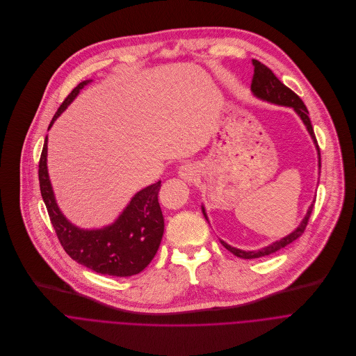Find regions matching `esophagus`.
Segmentation results:
<instances>
[{"label": "esophagus", "mask_w": 356, "mask_h": 356, "mask_svg": "<svg viewBox=\"0 0 356 356\" xmlns=\"http://www.w3.org/2000/svg\"><path fill=\"white\" fill-rule=\"evenodd\" d=\"M178 174H179V177H181L184 181H186V182L191 184V182H193L195 178L197 177V167H196L195 164H192V163H185V164H182V165L179 167Z\"/></svg>", "instance_id": "obj_1"}]
</instances>
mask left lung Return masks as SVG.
<instances>
[{"label": "left lung", "mask_w": 356, "mask_h": 356, "mask_svg": "<svg viewBox=\"0 0 356 356\" xmlns=\"http://www.w3.org/2000/svg\"><path fill=\"white\" fill-rule=\"evenodd\" d=\"M252 64L255 67L254 68V79H252V84H251L252 95L255 98L261 99V101H265V102H269V104H273V105L292 108L298 113V116L305 123V126H306V129H307V131H309V134H310V137L313 140V143L316 146L317 156H318V170H320L321 168L320 149H318V145H317V140H316V136H314V130H313V126H312V122H310V118H309V111H307L306 105L303 104V101L292 90H289L285 84H282L265 64H262L258 60H252ZM314 202L316 200L312 202V204L307 209L306 216L303 218L300 225L292 233H289L288 236H285V237L280 238V240H276V241L268 244L266 247H262L259 250H241V248L232 247L230 244H227L223 240H220V243L223 244V247L226 250L233 252L236 257H240V258H244V259H252V258H259V257H266L269 254H273L277 250H280L283 247H286L288 244L293 243L296 238H299L303 234V232H305V229L307 226L309 218L312 215ZM202 213H203L204 219L209 222L207 215H206V209H204L203 204H202Z\"/></svg>", "instance_id": "left-lung-1"}]
</instances>
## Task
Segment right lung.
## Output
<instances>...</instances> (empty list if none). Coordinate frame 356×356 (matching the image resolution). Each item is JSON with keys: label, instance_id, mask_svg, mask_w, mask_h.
Returning a JSON list of instances; mask_svg holds the SVG:
<instances>
[{"label": "right lung", "instance_id": "add662e5", "mask_svg": "<svg viewBox=\"0 0 356 356\" xmlns=\"http://www.w3.org/2000/svg\"><path fill=\"white\" fill-rule=\"evenodd\" d=\"M92 80L80 83L53 116L56 119ZM39 184L50 222L64 251L79 264L111 276H131L143 270L157 254L164 234V218L159 203L161 181L136 192L118 219L101 229H81L60 210L47 171V136L39 161Z\"/></svg>", "mask_w": 356, "mask_h": 356}]
</instances>
